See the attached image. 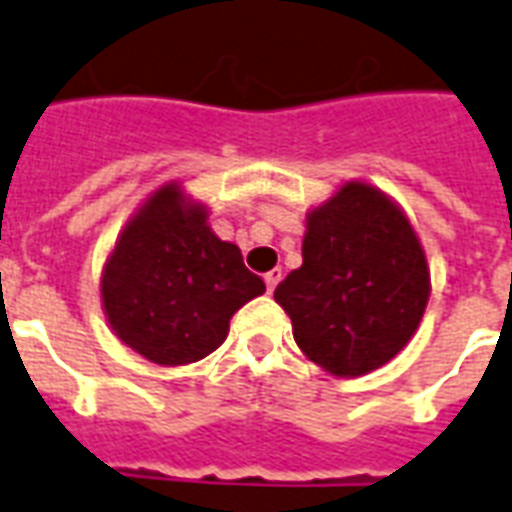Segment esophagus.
Masks as SVG:
<instances>
[{
	"instance_id": "obj_1",
	"label": "esophagus",
	"mask_w": 512,
	"mask_h": 512,
	"mask_svg": "<svg viewBox=\"0 0 512 512\" xmlns=\"http://www.w3.org/2000/svg\"><path fill=\"white\" fill-rule=\"evenodd\" d=\"M279 279H282V268H271L266 274V288L268 293H274V288L279 285Z\"/></svg>"
}]
</instances>
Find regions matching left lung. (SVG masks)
I'll return each mask as SVG.
<instances>
[{"label":"left lung","mask_w":512,"mask_h":512,"mask_svg":"<svg viewBox=\"0 0 512 512\" xmlns=\"http://www.w3.org/2000/svg\"><path fill=\"white\" fill-rule=\"evenodd\" d=\"M301 263L274 290L301 354L337 378L395 359L419 329L430 268L417 230L389 194L348 180L307 213Z\"/></svg>","instance_id":"obj_1"}]
</instances>
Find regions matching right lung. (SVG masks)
<instances>
[{
    "label": "right lung",
    "instance_id": "right-lung-1",
    "mask_svg": "<svg viewBox=\"0 0 512 512\" xmlns=\"http://www.w3.org/2000/svg\"><path fill=\"white\" fill-rule=\"evenodd\" d=\"M263 293L241 249L213 233L208 208L178 180L136 208L101 271V307L117 340L164 367L213 354L230 318Z\"/></svg>",
    "mask_w": 512,
    "mask_h": 512
}]
</instances>
